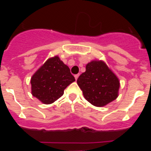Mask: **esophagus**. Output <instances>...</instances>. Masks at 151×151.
I'll return each mask as SVG.
<instances>
[{
  "label": "esophagus",
  "mask_w": 151,
  "mask_h": 151,
  "mask_svg": "<svg viewBox=\"0 0 151 151\" xmlns=\"http://www.w3.org/2000/svg\"><path fill=\"white\" fill-rule=\"evenodd\" d=\"M78 76H79V74H76V75H75V78H76V80L78 79Z\"/></svg>",
  "instance_id": "1"
}]
</instances>
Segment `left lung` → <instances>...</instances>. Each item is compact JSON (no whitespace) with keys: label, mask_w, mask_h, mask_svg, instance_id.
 Instances as JSON below:
<instances>
[{"label":"left lung","mask_w":151,"mask_h":151,"mask_svg":"<svg viewBox=\"0 0 151 151\" xmlns=\"http://www.w3.org/2000/svg\"><path fill=\"white\" fill-rule=\"evenodd\" d=\"M77 83L85 99L94 106H105L118 97V78L103 61L88 63L86 71L80 75Z\"/></svg>","instance_id":"left-lung-1"}]
</instances>
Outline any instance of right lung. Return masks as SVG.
Listing matches in <instances>:
<instances>
[{"label":"right lung","instance_id":"1","mask_svg":"<svg viewBox=\"0 0 151 151\" xmlns=\"http://www.w3.org/2000/svg\"><path fill=\"white\" fill-rule=\"evenodd\" d=\"M75 80L69 68L56 56L47 60L32 76V94L45 104H50L59 99Z\"/></svg>","mask_w":151,"mask_h":151}]
</instances>
